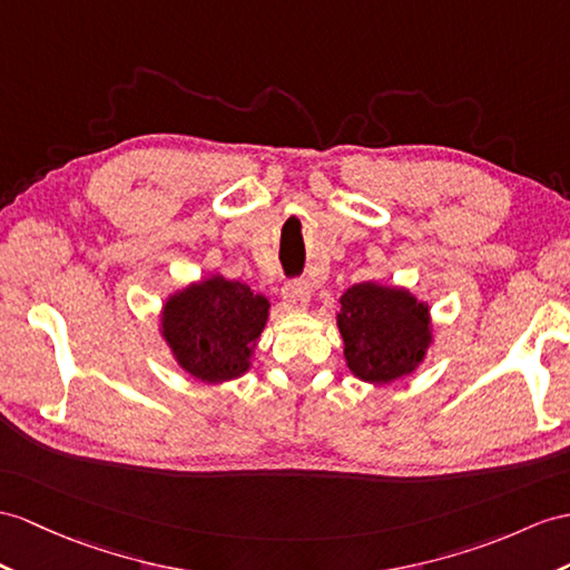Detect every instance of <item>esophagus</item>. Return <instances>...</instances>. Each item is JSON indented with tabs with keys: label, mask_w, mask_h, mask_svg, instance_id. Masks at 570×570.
Returning a JSON list of instances; mask_svg holds the SVG:
<instances>
[{
	"label": "esophagus",
	"mask_w": 570,
	"mask_h": 570,
	"mask_svg": "<svg viewBox=\"0 0 570 570\" xmlns=\"http://www.w3.org/2000/svg\"><path fill=\"white\" fill-rule=\"evenodd\" d=\"M283 297H285L289 309H295V312L307 309V304L312 299V285L304 281V277H299V281H289L283 287Z\"/></svg>",
	"instance_id": "obj_1"
}]
</instances>
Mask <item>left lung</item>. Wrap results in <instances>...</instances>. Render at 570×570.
<instances>
[{
	"label": "left lung",
	"instance_id": "8db88e82",
	"mask_svg": "<svg viewBox=\"0 0 570 570\" xmlns=\"http://www.w3.org/2000/svg\"><path fill=\"white\" fill-rule=\"evenodd\" d=\"M343 355L357 380L390 384L423 363L433 343L430 309L404 287L380 283L353 285L336 314Z\"/></svg>",
	"mask_w": 570,
	"mask_h": 570
}]
</instances>
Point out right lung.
I'll return each instance as SVG.
<instances>
[{"instance_id": "add662e5", "label": "right lung", "mask_w": 570, "mask_h": 570, "mask_svg": "<svg viewBox=\"0 0 570 570\" xmlns=\"http://www.w3.org/2000/svg\"><path fill=\"white\" fill-rule=\"evenodd\" d=\"M271 302L239 281L210 275L166 299L161 338L193 377L217 384L252 367Z\"/></svg>"}]
</instances>
